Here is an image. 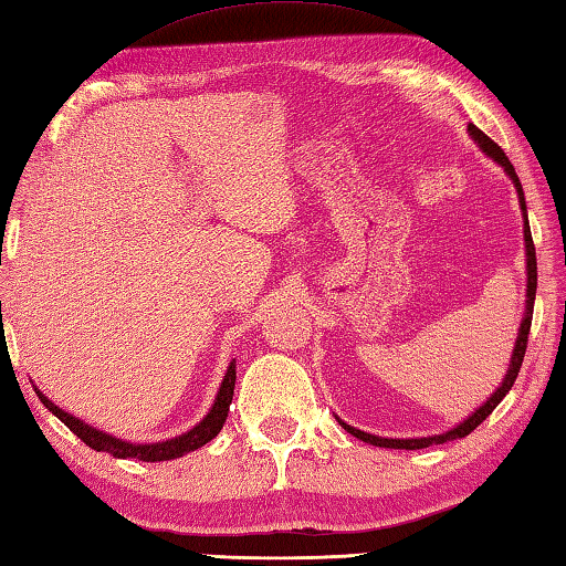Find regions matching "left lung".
<instances>
[{
    "label": "left lung",
    "mask_w": 566,
    "mask_h": 566,
    "mask_svg": "<svg viewBox=\"0 0 566 566\" xmlns=\"http://www.w3.org/2000/svg\"><path fill=\"white\" fill-rule=\"evenodd\" d=\"M468 135L473 137L475 145L481 147V150L493 159V163H497L500 167L505 169V175L513 179L515 185V191H517V199H520V211H522V231H525V271H527V291H525V313H522V323H520V329H517V339H515V347H513V357H510V365H507V371L503 381H500V387L490 394L488 401H483V407H478L471 416H465V419L461 423H455L453 429L443 431V433H433V436H421V439H384V436H375V433H367V431H359L355 429V426L345 423L339 416H335V419L339 421V426L347 433L355 436V439L365 441L369 446H379V449H407V451H416V449H429V446H439V443H446V441H453V439H465L468 433L475 431L478 426H481L490 413H493V409L497 407L500 401L505 399V394L513 389V384L517 379V371L522 367V357H525V349H527V335H530V325H532V311H535V293H537V255H535V243H532V233H530V221H527V205H525V191H522V185L520 179L515 175V167L510 165V159L505 157V153L500 150V147L490 140V137L478 130V127L471 123L468 125Z\"/></svg>",
    "instance_id": "8db88e82"
}]
</instances>
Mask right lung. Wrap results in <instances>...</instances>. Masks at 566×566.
<instances>
[{"label":"right lung","instance_id":"obj_1","mask_svg":"<svg viewBox=\"0 0 566 566\" xmlns=\"http://www.w3.org/2000/svg\"><path fill=\"white\" fill-rule=\"evenodd\" d=\"M233 384H237V359L229 361L227 375H223L221 387L217 391V399H214V403H211V409L207 411L205 419H201L195 429L179 433V436H175V439L157 441V443H133V441L117 439V436H113L108 431H101V429H95V426L81 421L78 416L59 409L49 397H44V391H39L36 387H34V391L41 399V403H44V407L53 416H56V419L66 423L85 446H91L93 451L111 453L113 458H137V461H145V463H157V461H175V458H182L185 453L197 451L205 443H209L211 439H217V433L221 431V426L229 416V407L233 399Z\"/></svg>","mask_w":566,"mask_h":566}]
</instances>
